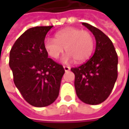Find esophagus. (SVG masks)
Masks as SVG:
<instances>
[{
  "label": "esophagus",
  "instance_id": "1",
  "mask_svg": "<svg viewBox=\"0 0 129 129\" xmlns=\"http://www.w3.org/2000/svg\"><path fill=\"white\" fill-rule=\"evenodd\" d=\"M64 70L65 72H67V71H69L70 70V67H67V66H64Z\"/></svg>",
  "mask_w": 129,
  "mask_h": 129
}]
</instances>
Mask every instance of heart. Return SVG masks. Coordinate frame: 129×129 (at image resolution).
I'll use <instances>...</instances> for the list:
<instances>
[{
    "mask_svg": "<svg viewBox=\"0 0 129 129\" xmlns=\"http://www.w3.org/2000/svg\"><path fill=\"white\" fill-rule=\"evenodd\" d=\"M95 41L91 33L77 28H67L55 34V39L47 38L44 47L49 55L57 59L65 49L67 52L63 60L67 62L75 59V62L86 61L91 56L94 49Z\"/></svg>",
    "mask_w": 129,
    "mask_h": 129,
    "instance_id": "obj_1",
    "label": "heart"
}]
</instances>
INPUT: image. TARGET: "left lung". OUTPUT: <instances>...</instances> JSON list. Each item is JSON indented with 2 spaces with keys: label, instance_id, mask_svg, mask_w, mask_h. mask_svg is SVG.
Returning a JSON list of instances; mask_svg holds the SVG:
<instances>
[{
  "label": "left lung",
  "instance_id": "obj_1",
  "mask_svg": "<svg viewBox=\"0 0 129 129\" xmlns=\"http://www.w3.org/2000/svg\"><path fill=\"white\" fill-rule=\"evenodd\" d=\"M96 41L93 56L80 67L72 68L77 97L83 103L98 105L110 95L118 77V56L111 39L100 29L82 23Z\"/></svg>",
  "mask_w": 129,
  "mask_h": 129
}]
</instances>
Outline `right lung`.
Listing matches in <instances>:
<instances>
[{
    "label": "right lung",
    "instance_id": "right-lung-1",
    "mask_svg": "<svg viewBox=\"0 0 129 129\" xmlns=\"http://www.w3.org/2000/svg\"><path fill=\"white\" fill-rule=\"evenodd\" d=\"M52 27L28 28L10 52L9 66L15 85L33 106L45 107L55 101L64 73L61 64L48 58L44 47L45 37Z\"/></svg>",
    "mask_w": 129,
    "mask_h": 129
}]
</instances>
